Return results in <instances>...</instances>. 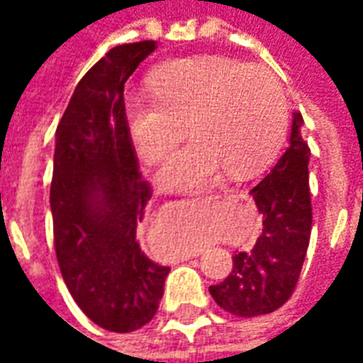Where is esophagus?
Returning a JSON list of instances; mask_svg holds the SVG:
<instances>
[{
    "mask_svg": "<svg viewBox=\"0 0 363 363\" xmlns=\"http://www.w3.org/2000/svg\"><path fill=\"white\" fill-rule=\"evenodd\" d=\"M221 192H228V190H225V186H221ZM192 257H198V252H194Z\"/></svg>",
    "mask_w": 363,
    "mask_h": 363,
    "instance_id": "obj_1",
    "label": "esophagus"
}]
</instances>
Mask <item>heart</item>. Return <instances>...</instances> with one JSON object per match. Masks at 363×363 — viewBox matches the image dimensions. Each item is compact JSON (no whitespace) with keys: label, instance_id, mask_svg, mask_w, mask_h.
I'll return each mask as SVG.
<instances>
[{"label":"heart","instance_id":"obj_1","mask_svg":"<svg viewBox=\"0 0 363 363\" xmlns=\"http://www.w3.org/2000/svg\"><path fill=\"white\" fill-rule=\"evenodd\" d=\"M150 94L126 101V124L135 151L159 163L182 135L192 142L157 173L159 186L181 190L218 174L243 177L264 167L280 150L288 103L278 77L262 66L220 56L182 58L157 67Z\"/></svg>","mask_w":363,"mask_h":363}]
</instances>
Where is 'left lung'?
Wrapping results in <instances>:
<instances>
[{"label": "left lung", "instance_id": "obj_1", "mask_svg": "<svg viewBox=\"0 0 363 363\" xmlns=\"http://www.w3.org/2000/svg\"><path fill=\"white\" fill-rule=\"evenodd\" d=\"M303 118L294 112L289 145L270 173L251 190L262 213V233L249 251L235 252L228 278L210 286L221 309L237 317L276 311L294 294L311 237L309 157Z\"/></svg>", "mask_w": 363, "mask_h": 363}]
</instances>
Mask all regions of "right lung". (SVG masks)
Here are the masks:
<instances>
[{
    "instance_id": "obj_1",
    "label": "right lung",
    "mask_w": 363,
    "mask_h": 363,
    "mask_svg": "<svg viewBox=\"0 0 363 363\" xmlns=\"http://www.w3.org/2000/svg\"><path fill=\"white\" fill-rule=\"evenodd\" d=\"M155 48L142 40L106 52L77 83L56 130L50 210L60 272L79 309L112 333L153 319L171 270L138 241L151 186L124 106V83Z\"/></svg>"
}]
</instances>
